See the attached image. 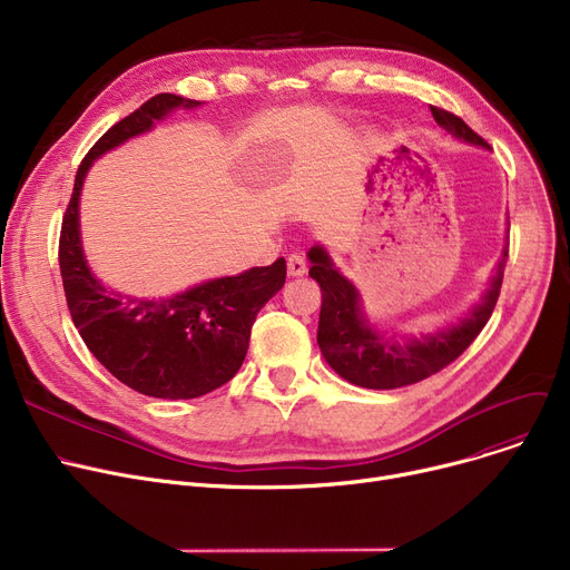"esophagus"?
<instances>
[{
	"label": "esophagus",
	"mask_w": 570,
	"mask_h": 570,
	"mask_svg": "<svg viewBox=\"0 0 570 570\" xmlns=\"http://www.w3.org/2000/svg\"><path fill=\"white\" fill-rule=\"evenodd\" d=\"M286 265H288V275L291 277H303L307 273V263H305V256L303 254H288L286 258Z\"/></svg>",
	"instance_id": "esophagus-1"
}]
</instances>
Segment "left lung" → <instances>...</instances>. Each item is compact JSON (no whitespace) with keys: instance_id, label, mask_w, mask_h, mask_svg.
Instances as JSON below:
<instances>
[{"instance_id":"obj_1","label":"left lung","mask_w":570,"mask_h":570,"mask_svg":"<svg viewBox=\"0 0 570 570\" xmlns=\"http://www.w3.org/2000/svg\"><path fill=\"white\" fill-rule=\"evenodd\" d=\"M430 110L448 134L488 147V142L462 117L436 106H430ZM309 277L321 286L316 342L327 365L348 383L374 387V391H393V387L423 381L455 363L471 342L481 335L499 301L503 269L508 263V245L499 261L497 277L492 279V286L488 288L481 305L471 309L462 323L448 327V331L423 340H409L404 344L385 340V335L372 331L361 314L357 291L337 273L321 247L309 249Z\"/></svg>"}]
</instances>
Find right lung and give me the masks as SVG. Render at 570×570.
<instances>
[{
  "instance_id": "1",
  "label": "right lung",
  "mask_w": 570,
  "mask_h": 570,
  "mask_svg": "<svg viewBox=\"0 0 570 570\" xmlns=\"http://www.w3.org/2000/svg\"><path fill=\"white\" fill-rule=\"evenodd\" d=\"M194 106L198 101L157 95L112 125L80 161L59 230V273L82 342L117 381L161 400H194L228 383L243 367L256 314L286 282V261L277 258L170 301H134L106 291L89 273L78 235V196L87 168L168 110Z\"/></svg>"
}]
</instances>
